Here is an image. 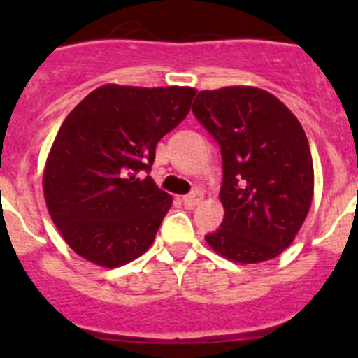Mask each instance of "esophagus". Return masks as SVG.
<instances>
[{"mask_svg": "<svg viewBox=\"0 0 358 358\" xmlns=\"http://www.w3.org/2000/svg\"><path fill=\"white\" fill-rule=\"evenodd\" d=\"M204 199V194L201 192V190H194V192H190L189 196L183 197V204L189 206V208H194V206H197L199 202H202Z\"/></svg>", "mask_w": 358, "mask_h": 358, "instance_id": "1", "label": "esophagus"}]
</instances>
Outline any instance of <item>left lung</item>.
I'll use <instances>...</instances> for the list:
<instances>
[{"label":"left lung","mask_w":358,"mask_h":358,"mask_svg":"<svg viewBox=\"0 0 358 358\" xmlns=\"http://www.w3.org/2000/svg\"><path fill=\"white\" fill-rule=\"evenodd\" d=\"M192 112L223 159L225 216L206 243L241 265L275 258L291 246L312 206L305 129L277 96L255 86L202 90Z\"/></svg>","instance_id":"left-lung-1"}]
</instances>
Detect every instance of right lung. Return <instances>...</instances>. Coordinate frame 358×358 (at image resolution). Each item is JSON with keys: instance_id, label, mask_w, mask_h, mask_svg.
Wrapping results in <instances>:
<instances>
[{"instance_id": "obj_1", "label": "right lung", "mask_w": 358, "mask_h": 358, "mask_svg": "<svg viewBox=\"0 0 358 358\" xmlns=\"http://www.w3.org/2000/svg\"><path fill=\"white\" fill-rule=\"evenodd\" d=\"M190 86L103 85L60 126L46 157L43 192L69 248L106 268L152 246L173 197L150 176L159 140L189 114Z\"/></svg>"}]
</instances>
